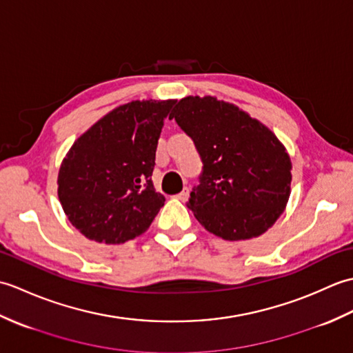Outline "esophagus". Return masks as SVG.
<instances>
[{"label":"esophagus","mask_w":353,"mask_h":353,"mask_svg":"<svg viewBox=\"0 0 353 353\" xmlns=\"http://www.w3.org/2000/svg\"><path fill=\"white\" fill-rule=\"evenodd\" d=\"M176 199H179V200H182V201H186L188 200V197H190V190L188 188H183L181 192L177 194V196H174Z\"/></svg>","instance_id":"esophagus-1"}]
</instances>
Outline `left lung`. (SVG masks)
Listing matches in <instances>:
<instances>
[{
	"instance_id": "1",
	"label": "left lung",
	"mask_w": 353,
	"mask_h": 353,
	"mask_svg": "<svg viewBox=\"0 0 353 353\" xmlns=\"http://www.w3.org/2000/svg\"><path fill=\"white\" fill-rule=\"evenodd\" d=\"M203 162L186 203L208 232L228 241L264 234L291 192V161L258 119L215 97H185L171 114Z\"/></svg>"
}]
</instances>
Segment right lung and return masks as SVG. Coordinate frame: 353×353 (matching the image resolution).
Returning <instances> with one entry per match:
<instances>
[{"instance_id":"1","label":"right lung","mask_w":353,"mask_h":353,"mask_svg":"<svg viewBox=\"0 0 353 353\" xmlns=\"http://www.w3.org/2000/svg\"><path fill=\"white\" fill-rule=\"evenodd\" d=\"M176 100H134L99 119L62 161L57 194L86 238L123 244L144 234L163 206L152 174L163 119Z\"/></svg>"}]
</instances>
